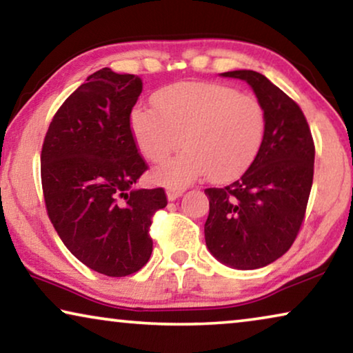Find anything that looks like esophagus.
<instances>
[{
  "label": "esophagus",
  "mask_w": 353,
  "mask_h": 353,
  "mask_svg": "<svg viewBox=\"0 0 353 353\" xmlns=\"http://www.w3.org/2000/svg\"><path fill=\"white\" fill-rule=\"evenodd\" d=\"M183 192H185V188L179 187V185H170L166 188V194H168V199H170V201H174L176 198L182 196Z\"/></svg>",
  "instance_id": "1"
}]
</instances>
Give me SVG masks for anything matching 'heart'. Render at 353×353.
<instances>
[{
    "label": "heart",
    "instance_id": "obj_1",
    "mask_svg": "<svg viewBox=\"0 0 353 353\" xmlns=\"http://www.w3.org/2000/svg\"><path fill=\"white\" fill-rule=\"evenodd\" d=\"M155 108L138 104L130 115L134 143L147 160H174L155 172L163 183H187L208 174L225 182L252 165L265 139L266 112L252 94L220 83H174L154 97Z\"/></svg>",
    "mask_w": 353,
    "mask_h": 353
}]
</instances>
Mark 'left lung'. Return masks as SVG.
Segmentation results:
<instances>
[{"label":"left lung","mask_w":353,"mask_h":353,"mask_svg":"<svg viewBox=\"0 0 353 353\" xmlns=\"http://www.w3.org/2000/svg\"><path fill=\"white\" fill-rule=\"evenodd\" d=\"M245 81L266 112L265 139L243 176L223 188H206V245L236 270H256L285 254L306 214L315 147L301 108L256 71L223 72Z\"/></svg>","instance_id":"8db88e82"}]
</instances>
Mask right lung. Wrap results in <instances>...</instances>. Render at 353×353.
I'll list each match as a JSON object with an SVG mask.
<instances>
[{
    "label": "right lung",
    "instance_id": "add662e5",
    "mask_svg": "<svg viewBox=\"0 0 353 353\" xmlns=\"http://www.w3.org/2000/svg\"><path fill=\"white\" fill-rule=\"evenodd\" d=\"M143 81L103 68L66 98L41 152L47 215L79 261L109 277L150 259L152 217L168 204L163 188H134L147 171L130 126Z\"/></svg>",
    "mask_w": 353,
    "mask_h": 353
}]
</instances>
